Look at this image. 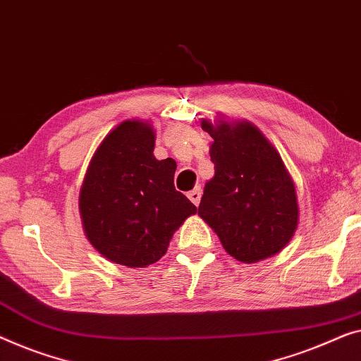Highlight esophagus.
I'll return each mask as SVG.
<instances>
[{"label": "esophagus", "mask_w": 361, "mask_h": 361, "mask_svg": "<svg viewBox=\"0 0 361 361\" xmlns=\"http://www.w3.org/2000/svg\"><path fill=\"white\" fill-rule=\"evenodd\" d=\"M187 197L190 198V202L193 203V205H198V203H200V198H202L200 187H195V189L190 190L189 193H187Z\"/></svg>", "instance_id": "34e87169"}]
</instances>
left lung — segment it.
Segmentation results:
<instances>
[{"label":"left lung","mask_w":361,"mask_h":361,"mask_svg":"<svg viewBox=\"0 0 361 361\" xmlns=\"http://www.w3.org/2000/svg\"><path fill=\"white\" fill-rule=\"evenodd\" d=\"M202 128L213 138L215 174L203 189L198 216L239 262L279 254L300 221L295 182L280 153L247 120L219 114L215 122L202 118Z\"/></svg>","instance_id":"obj_1"}]
</instances>
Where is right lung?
Masks as SVG:
<instances>
[{"label": "right lung", "mask_w": 361, "mask_h": 361, "mask_svg": "<svg viewBox=\"0 0 361 361\" xmlns=\"http://www.w3.org/2000/svg\"><path fill=\"white\" fill-rule=\"evenodd\" d=\"M148 120H123L99 143L80 190L87 241L102 257L130 269L168 252L174 233L197 207L174 187L176 161L154 158Z\"/></svg>", "instance_id": "right-lung-1"}]
</instances>
